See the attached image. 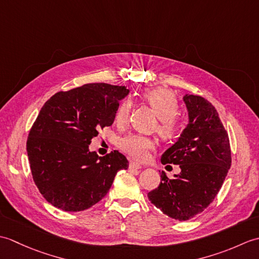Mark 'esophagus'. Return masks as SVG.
I'll return each instance as SVG.
<instances>
[{
	"instance_id": "34e87169",
	"label": "esophagus",
	"mask_w": 259,
	"mask_h": 259,
	"mask_svg": "<svg viewBox=\"0 0 259 259\" xmlns=\"http://www.w3.org/2000/svg\"><path fill=\"white\" fill-rule=\"evenodd\" d=\"M129 168H130V169H141L142 166H141L140 163H138V162H131V163L129 164Z\"/></svg>"
}]
</instances>
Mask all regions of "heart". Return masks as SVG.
<instances>
[{"mask_svg": "<svg viewBox=\"0 0 259 259\" xmlns=\"http://www.w3.org/2000/svg\"><path fill=\"white\" fill-rule=\"evenodd\" d=\"M144 100L155 110L159 117L158 133L164 139L175 138L179 133L180 123L177 113L178 102L171 91L163 88H158L146 91L142 95ZM133 103L129 99H125L119 104L115 111L114 120L118 124H124L129 119ZM118 146L123 152L138 160H145L149 156V152L156 148V141L150 137L140 134L125 135L118 141Z\"/></svg>", "mask_w": 259, "mask_h": 259, "instance_id": "1", "label": "heart"}]
</instances>
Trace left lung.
Instances as JSON below:
<instances>
[{"label":"left lung","instance_id":"left-lung-1","mask_svg":"<svg viewBox=\"0 0 259 259\" xmlns=\"http://www.w3.org/2000/svg\"><path fill=\"white\" fill-rule=\"evenodd\" d=\"M189 122L177 142L162 153L163 164H179L169 179L161 174L158 188L148 194L157 208L177 221L202 212L221 190L232 164L227 131L212 104L200 96L184 97Z\"/></svg>","mask_w":259,"mask_h":259}]
</instances>
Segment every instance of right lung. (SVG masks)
I'll list each match as a JSON object with an SVG mask.
<instances>
[{
  "instance_id": "right-lung-1",
  "label": "right lung",
  "mask_w": 259,
  "mask_h": 259,
  "mask_svg": "<svg viewBox=\"0 0 259 259\" xmlns=\"http://www.w3.org/2000/svg\"><path fill=\"white\" fill-rule=\"evenodd\" d=\"M122 85L88 83L60 91L45 103L26 141L32 177L41 195L64 211H82L108 194L126 158L114 150L99 157L89 150L98 131L110 126Z\"/></svg>"
}]
</instances>
